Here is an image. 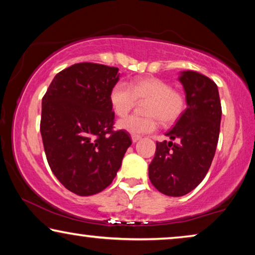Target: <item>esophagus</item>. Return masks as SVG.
<instances>
[{
    "label": "esophagus",
    "instance_id": "34e87169",
    "mask_svg": "<svg viewBox=\"0 0 255 255\" xmlns=\"http://www.w3.org/2000/svg\"><path fill=\"white\" fill-rule=\"evenodd\" d=\"M131 139H132V142H137L138 140H140L141 137H139V135H132Z\"/></svg>",
    "mask_w": 255,
    "mask_h": 255
}]
</instances>
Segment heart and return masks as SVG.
Here are the masks:
<instances>
[{
	"label": "heart",
	"mask_w": 255,
	"mask_h": 255,
	"mask_svg": "<svg viewBox=\"0 0 255 255\" xmlns=\"http://www.w3.org/2000/svg\"><path fill=\"white\" fill-rule=\"evenodd\" d=\"M110 104L115 114L124 117L130 113L137 101H146L144 113L147 116H128L118 121L117 127L132 135L151 133L162 124L175 123L187 107L186 96L172 86L156 78L138 79L128 85L117 82L110 90Z\"/></svg>",
	"instance_id": "1"
}]
</instances>
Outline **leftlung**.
<instances>
[{
    "label": "left lung",
    "mask_w": 255,
    "mask_h": 255,
    "mask_svg": "<svg viewBox=\"0 0 255 255\" xmlns=\"http://www.w3.org/2000/svg\"><path fill=\"white\" fill-rule=\"evenodd\" d=\"M179 81L187 109L172 130L170 140L156 142L148 166L153 186L167 196H183L202 182L210 168L219 138L222 106L217 85L201 73L184 71Z\"/></svg>",
    "instance_id": "left-lung-1"
}]
</instances>
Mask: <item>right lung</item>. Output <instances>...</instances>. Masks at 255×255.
Instances as JSON below:
<instances>
[{
  "label": "right lung",
  "mask_w": 255,
  "mask_h": 255,
  "mask_svg": "<svg viewBox=\"0 0 255 255\" xmlns=\"http://www.w3.org/2000/svg\"><path fill=\"white\" fill-rule=\"evenodd\" d=\"M116 67L81 62L54 76L41 101L40 133L50 168L66 189L90 196L106 189L132 144L113 131L110 90Z\"/></svg>",
  "instance_id": "obj_1"
}]
</instances>
